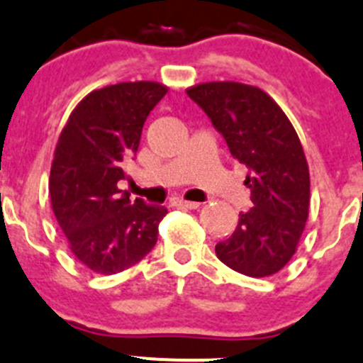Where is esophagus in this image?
<instances>
[{"instance_id":"34e87169","label":"esophagus","mask_w":363,"mask_h":363,"mask_svg":"<svg viewBox=\"0 0 363 363\" xmlns=\"http://www.w3.org/2000/svg\"><path fill=\"white\" fill-rule=\"evenodd\" d=\"M175 206H177V208H186V209H197L199 206V202H189V201H182V199H179V201H175L174 202Z\"/></svg>"}]
</instances>
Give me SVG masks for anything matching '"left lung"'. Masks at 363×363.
<instances>
[{"label": "left lung", "instance_id": "left-lung-1", "mask_svg": "<svg viewBox=\"0 0 363 363\" xmlns=\"http://www.w3.org/2000/svg\"><path fill=\"white\" fill-rule=\"evenodd\" d=\"M211 118L236 161L254 208L215 252L229 269L269 277L292 259L310 208V170L296 128L263 89L240 82H204L186 89Z\"/></svg>", "mask_w": 363, "mask_h": 363}]
</instances>
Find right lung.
Masks as SVG:
<instances>
[{
    "label": "right lung",
    "mask_w": 363,
    "mask_h": 363,
    "mask_svg": "<svg viewBox=\"0 0 363 363\" xmlns=\"http://www.w3.org/2000/svg\"><path fill=\"white\" fill-rule=\"evenodd\" d=\"M168 93L159 82H121L91 91L60 130L50 172L53 215L71 254L96 274H118L154 249L162 206L121 193L125 159L140 148L141 130Z\"/></svg>",
    "instance_id": "right-lung-1"
}]
</instances>
